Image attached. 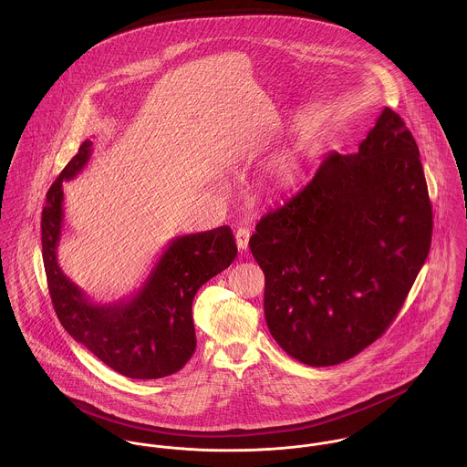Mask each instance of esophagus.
I'll return each instance as SVG.
<instances>
[{"mask_svg":"<svg viewBox=\"0 0 467 467\" xmlns=\"http://www.w3.org/2000/svg\"><path fill=\"white\" fill-rule=\"evenodd\" d=\"M235 241H237V248H239L241 252H246L248 243H250V230L244 228V226H241V228L237 230V234H235Z\"/></svg>","mask_w":467,"mask_h":467,"instance_id":"obj_1","label":"esophagus"}]
</instances>
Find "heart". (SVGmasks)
I'll return each mask as SVG.
<instances>
[{
    "instance_id": "obj_1",
    "label": "heart",
    "mask_w": 467,
    "mask_h": 467,
    "mask_svg": "<svg viewBox=\"0 0 467 467\" xmlns=\"http://www.w3.org/2000/svg\"><path fill=\"white\" fill-rule=\"evenodd\" d=\"M300 165L295 158H282L278 161H275L269 169V180H271V187L275 191H287L291 187H295L300 180Z\"/></svg>"
}]
</instances>
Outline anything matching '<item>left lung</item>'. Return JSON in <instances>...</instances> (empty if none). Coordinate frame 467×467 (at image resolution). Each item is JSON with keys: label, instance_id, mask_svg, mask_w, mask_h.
Returning <instances> with one entry per match:
<instances>
[{"label": "left lung", "instance_id": "8db88e82", "mask_svg": "<svg viewBox=\"0 0 467 467\" xmlns=\"http://www.w3.org/2000/svg\"><path fill=\"white\" fill-rule=\"evenodd\" d=\"M433 230L419 147L385 108L358 152H331L315 178L255 226L275 341L309 367L350 359L389 329Z\"/></svg>", "mask_w": 467, "mask_h": 467}]
</instances>
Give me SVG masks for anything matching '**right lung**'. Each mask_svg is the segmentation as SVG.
Segmentation results:
<instances>
[{
	"label": "right lung",
	"mask_w": 467,
	"mask_h": 467,
	"mask_svg": "<svg viewBox=\"0 0 467 467\" xmlns=\"http://www.w3.org/2000/svg\"><path fill=\"white\" fill-rule=\"evenodd\" d=\"M91 154L86 140L47 194L41 217L43 263L56 315L73 339L131 379H158L185 367L196 350L192 300L201 285L230 266L237 246L230 226L171 241L149 278L130 300L93 304L57 265L63 230V182Z\"/></svg>",
	"instance_id": "right-lung-1"
}]
</instances>
